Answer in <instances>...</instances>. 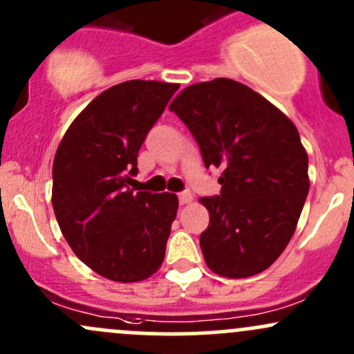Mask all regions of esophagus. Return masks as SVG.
Masks as SVG:
<instances>
[{"label":"esophagus","instance_id":"obj_1","mask_svg":"<svg viewBox=\"0 0 354 354\" xmlns=\"http://www.w3.org/2000/svg\"><path fill=\"white\" fill-rule=\"evenodd\" d=\"M192 201V194L189 191H184V192H178V204L180 206H185V204H189Z\"/></svg>","mask_w":354,"mask_h":354}]
</instances>
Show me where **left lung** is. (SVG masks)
Wrapping results in <instances>:
<instances>
[{"instance_id": "obj_1", "label": "left lung", "mask_w": 354, "mask_h": 354, "mask_svg": "<svg viewBox=\"0 0 354 354\" xmlns=\"http://www.w3.org/2000/svg\"><path fill=\"white\" fill-rule=\"evenodd\" d=\"M169 109L192 133L206 169H221V192L201 197L207 267L227 279L263 272L290 241L309 192L297 128L263 96L224 77L185 87Z\"/></svg>"}]
</instances>
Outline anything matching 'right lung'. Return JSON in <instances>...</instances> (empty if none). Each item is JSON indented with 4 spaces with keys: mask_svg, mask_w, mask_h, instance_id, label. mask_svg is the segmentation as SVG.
I'll return each instance as SVG.
<instances>
[{
    "mask_svg": "<svg viewBox=\"0 0 354 354\" xmlns=\"http://www.w3.org/2000/svg\"><path fill=\"white\" fill-rule=\"evenodd\" d=\"M178 84L127 81L86 106L64 135L52 167V206L72 252L115 282H140L160 268L176 194L130 187L136 157Z\"/></svg>",
    "mask_w": 354,
    "mask_h": 354,
    "instance_id": "right-lung-1",
    "label": "right lung"
}]
</instances>
